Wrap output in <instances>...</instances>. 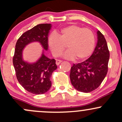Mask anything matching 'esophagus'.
Instances as JSON below:
<instances>
[{"label": "esophagus", "instance_id": "1", "mask_svg": "<svg viewBox=\"0 0 122 122\" xmlns=\"http://www.w3.org/2000/svg\"><path fill=\"white\" fill-rule=\"evenodd\" d=\"M61 62H62V61H61V60H57L56 62V63L57 65H58Z\"/></svg>", "mask_w": 122, "mask_h": 122}]
</instances>
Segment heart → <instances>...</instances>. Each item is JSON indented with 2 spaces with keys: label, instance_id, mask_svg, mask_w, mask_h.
<instances>
[{
  "label": "heart",
  "instance_id": "obj_1",
  "mask_svg": "<svg viewBox=\"0 0 122 122\" xmlns=\"http://www.w3.org/2000/svg\"><path fill=\"white\" fill-rule=\"evenodd\" d=\"M95 44V35L92 31L76 25L62 28L56 34L50 35L48 38L49 47L54 56L61 55L66 45L68 50L63 56L69 60L76 58L78 61L88 58L93 51Z\"/></svg>",
  "mask_w": 122,
  "mask_h": 122
}]
</instances>
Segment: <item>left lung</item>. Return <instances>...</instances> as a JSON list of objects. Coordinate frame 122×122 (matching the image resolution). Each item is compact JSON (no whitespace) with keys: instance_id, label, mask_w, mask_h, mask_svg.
<instances>
[{"instance_id":"left-lung-1","label":"left lung","mask_w":122,"mask_h":122,"mask_svg":"<svg viewBox=\"0 0 122 122\" xmlns=\"http://www.w3.org/2000/svg\"><path fill=\"white\" fill-rule=\"evenodd\" d=\"M97 44L90 57L71 67V83L80 92L93 91L100 86L107 75L110 51L106 39L100 31H97Z\"/></svg>"}]
</instances>
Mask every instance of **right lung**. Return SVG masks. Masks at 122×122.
Listing matches in <instances>:
<instances>
[{
  "instance_id": "right-lung-1",
  "label": "right lung",
  "mask_w": 122,
  "mask_h": 122,
  "mask_svg": "<svg viewBox=\"0 0 122 122\" xmlns=\"http://www.w3.org/2000/svg\"><path fill=\"white\" fill-rule=\"evenodd\" d=\"M51 24H40L23 33L15 45L13 65L18 82L28 92L41 95L48 91L51 86L50 77L57 69L56 60L44 54L35 63H30L23 59V50L28 44L38 41L44 49L48 50V36Z\"/></svg>"
}]
</instances>
